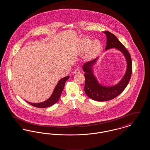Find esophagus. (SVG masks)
<instances>
[{"mask_svg": "<svg viewBox=\"0 0 150 150\" xmlns=\"http://www.w3.org/2000/svg\"><path fill=\"white\" fill-rule=\"evenodd\" d=\"M80 71H81V70H80V69H76V70L74 71V74H78V73H80Z\"/></svg>", "mask_w": 150, "mask_h": 150, "instance_id": "esophagus-1", "label": "esophagus"}]
</instances>
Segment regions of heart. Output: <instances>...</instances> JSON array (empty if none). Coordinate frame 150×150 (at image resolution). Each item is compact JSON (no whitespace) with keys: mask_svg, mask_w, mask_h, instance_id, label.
Segmentation results:
<instances>
[{"mask_svg":"<svg viewBox=\"0 0 150 150\" xmlns=\"http://www.w3.org/2000/svg\"><path fill=\"white\" fill-rule=\"evenodd\" d=\"M80 47L82 52H86L87 58L92 59L98 54L102 49V45L98 40L91 42L88 39H85L80 40Z\"/></svg>","mask_w":150,"mask_h":150,"instance_id":"b5f03b06","label":"heart"}]
</instances>
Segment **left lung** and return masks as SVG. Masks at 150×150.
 <instances>
[{"instance_id":"1","label":"left lung","mask_w":150,"mask_h":150,"mask_svg":"<svg viewBox=\"0 0 150 150\" xmlns=\"http://www.w3.org/2000/svg\"><path fill=\"white\" fill-rule=\"evenodd\" d=\"M104 33L107 36L105 50L115 48L120 51L125 56L127 66L125 75L117 84L113 86H104L100 84L93 73V66L98 57L83 64L86 94L91 99L100 102L112 100L120 94L128 86L132 72V62L128 51L113 34L108 31H104Z\"/></svg>"}]
</instances>
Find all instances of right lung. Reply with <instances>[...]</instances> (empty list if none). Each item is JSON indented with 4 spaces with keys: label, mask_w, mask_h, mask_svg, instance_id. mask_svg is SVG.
I'll use <instances>...</instances> for the list:
<instances>
[{
    "label": "right lung",
    "mask_w": 150,
    "mask_h": 150,
    "mask_svg": "<svg viewBox=\"0 0 150 150\" xmlns=\"http://www.w3.org/2000/svg\"><path fill=\"white\" fill-rule=\"evenodd\" d=\"M70 76H67L59 80L55 86L54 89L52 94L50 97L46 100L40 103H31L26 100L30 105L38 108H46L50 107L55 104L59 99L62 92L64 88V84L66 81L69 79Z\"/></svg>",
    "instance_id": "1"
}]
</instances>
